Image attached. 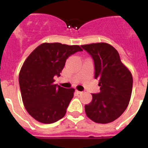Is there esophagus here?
Instances as JSON below:
<instances>
[{"label": "esophagus", "instance_id": "obj_1", "mask_svg": "<svg viewBox=\"0 0 148 148\" xmlns=\"http://www.w3.org/2000/svg\"><path fill=\"white\" fill-rule=\"evenodd\" d=\"M75 92H76L78 95H82L83 93V92H81V91H78V90H75Z\"/></svg>", "mask_w": 148, "mask_h": 148}]
</instances>
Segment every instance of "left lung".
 Listing matches in <instances>:
<instances>
[{
  "instance_id": "obj_1",
  "label": "left lung",
  "mask_w": 148,
  "mask_h": 148,
  "mask_svg": "<svg viewBox=\"0 0 148 148\" xmlns=\"http://www.w3.org/2000/svg\"><path fill=\"white\" fill-rule=\"evenodd\" d=\"M92 56L95 79L100 92L92 93V101L86 104L85 113L92 121L108 124L115 121L127 108L133 88V77L123 64L118 51L107 43L82 45Z\"/></svg>"
}]
</instances>
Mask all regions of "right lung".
<instances>
[{"label":"right lung","mask_w":148,"mask_h":148,"mask_svg":"<svg viewBox=\"0 0 148 148\" xmlns=\"http://www.w3.org/2000/svg\"><path fill=\"white\" fill-rule=\"evenodd\" d=\"M83 49L78 45L44 43L32 51L19 73L23 105L30 116L44 124H51L65 116L75 89L54 84L68 57Z\"/></svg>","instance_id":"right-lung-1"}]
</instances>
